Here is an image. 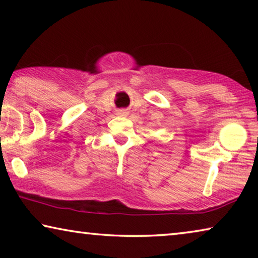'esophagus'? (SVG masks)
<instances>
[{"label":"esophagus","instance_id":"34e87169","mask_svg":"<svg viewBox=\"0 0 258 258\" xmlns=\"http://www.w3.org/2000/svg\"><path fill=\"white\" fill-rule=\"evenodd\" d=\"M127 113H128V111L125 110V109H120V110L117 111V115H119V116H127Z\"/></svg>","mask_w":258,"mask_h":258}]
</instances>
